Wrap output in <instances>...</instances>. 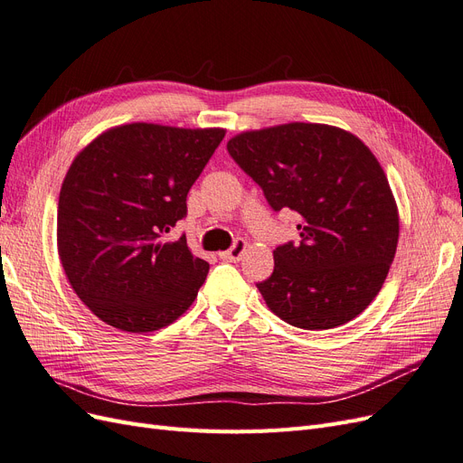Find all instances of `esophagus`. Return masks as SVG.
Listing matches in <instances>:
<instances>
[{"instance_id":"esophagus-1","label":"esophagus","mask_w":463,"mask_h":463,"mask_svg":"<svg viewBox=\"0 0 463 463\" xmlns=\"http://www.w3.org/2000/svg\"><path fill=\"white\" fill-rule=\"evenodd\" d=\"M245 249H247V241H245V240H235V243L232 245V249H228V250H223V253H220V259H222V260H230V262H237V260H240V259L243 257Z\"/></svg>"}]
</instances>
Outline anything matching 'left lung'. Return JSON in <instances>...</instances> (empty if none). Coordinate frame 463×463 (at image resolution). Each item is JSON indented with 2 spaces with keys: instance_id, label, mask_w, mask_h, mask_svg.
Listing matches in <instances>:
<instances>
[{
  "instance_id": "1",
  "label": "left lung",
  "mask_w": 463,
  "mask_h": 463,
  "mask_svg": "<svg viewBox=\"0 0 463 463\" xmlns=\"http://www.w3.org/2000/svg\"><path fill=\"white\" fill-rule=\"evenodd\" d=\"M228 152L272 210L299 214L301 241L274 249L257 288L288 325L328 330L367 309L394 260L400 218L386 174L363 141L340 128L286 123L247 131Z\"/></svg>"
}]
</instances>
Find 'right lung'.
Returning <instances> with one entry per match:
<instances>
[{
    "mask_svg": "<svg viewBox=\"0 0 463 463\" xmlns=\"http://www.w3.org/2000/svg\"><path fill=\"white\" fill-rule=\"evenodd\" d=\"M223 129L129 123L82 148L63 179L58 250L79 299L123 332H154L184 315L208 262L185 235L165 233L187 216V193Z\"/></svg>",
    "mask_w": 463,
    "mask_h": 463,
    "instance_id": "add662e5",
    "label": "right lung"
}]
</instances>
